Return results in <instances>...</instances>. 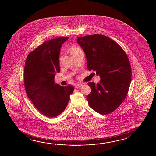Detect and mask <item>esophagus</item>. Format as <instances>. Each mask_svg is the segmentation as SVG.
I'll return each instance as SVG.
<instances>
[{"label": "esophagus", "instance_id": "34e87169", "mask_svg": "<svg viewBox=\"0 0 156 156\" xmlns=\"http://www.w3.org/2000/svg\"><path fill=\"white\" fill-rule=\"evenodd\" d=\"M83 86V84L82 83H77V84H76V86H75V88L76 89H78V88H79V87H80L81 86Z\"/></svg>", "mask_w": 156, "mask_h": 156}]
</instances>
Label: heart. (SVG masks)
<instances>
[{
  "label": "heart",
  "mask_w": 156,
  "mask_h": 156,
  "mask_svg": "<svg viewBox=\"0 0 156 156\" xmlns=\"http://www.w3.org/2000/svg\"><path fill=\"white\" fill-rule=\"evenodd\" d=\"M80 51H81V50H80V48H79L78 47L73 46L70 47V52L72 55L73 53H76Z\"/></svg>",
  "instance_id": "b5f03b06"
}]
</instances>
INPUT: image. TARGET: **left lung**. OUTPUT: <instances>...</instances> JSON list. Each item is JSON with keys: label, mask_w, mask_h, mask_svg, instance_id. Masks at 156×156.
<instances>
[{"label": "left lung", "mask_w": 156, "mask_h": 156, "mask_svg": "<svg viewBox=\"0 0 156 156\" xmlns=\"http://www.w3.org/2000/svg\"><path fill=\"white\" fill-rule=\"evenodd\" d=\"M89 71H96L99 83L89 82L91 92L87 96L90 106L106 115L117 109L126 99L132 80L129 61L122 48L114 40L101 34L78 37Z\"/></svg>", "instance_id": "1"}]
</instances>
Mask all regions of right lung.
I'll return each instance as SVG.
<instances>
[{
    "label": "right lung",
    "instance_id": "obj_1",
    "mask_svg": "<svg viewBox=\"0 0 156 156\" xmlns=\"http://www.w3.org/2000/svg\"><path fill=\"white\" fill-rule=\"evenodd\" d=\"M69 37H59L44 42L28 54L24 71L27 95L33 105L49 118L59 115L66 109L74 88L55 84L60 73V48Z\"/></svg>",
    "mask_w": 156,
    "mask_h": 156
}]
</instances>
